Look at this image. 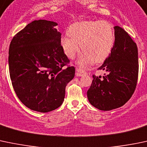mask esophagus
Returning a JSON list of instances; mask_svg holds the SVG:
<instances>
[{
  "instance_id": "obj_1",
  "label": "esophagus",
  "mask_w": 147,
  "mask_h": 147,
  "mask_svg": "<svg viewBox=\"0 0 147 147\" xmlns=\"http://www.w3.org/2000/svg\"><path fill=\"white\" fill-rule=\"evenodd\" d=\"M85 74H86V72L82 69H79V68L76 69V76H82Z\"/></svg>"
}]
</instances>
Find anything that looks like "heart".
Returning a JSON list of instances; mask_svg holds the SVG:
<instances>
[{
	"label": "heart",
	"mask_w": 147,
	"mask_h": 147,
	"mask_svg": "<svg viewBox=\"0 0 147 147\" xmlns=\"http://www.w3.org/2000/svg\"><path fill=\"white\" fill-rule=\"evenodd\" d=\"M69 36L61 38V45L69 58H75L80 50L84 51L78 59V64L87 66L100 62L111 52L115 40L113 26L107 21H83L72 24L68 29Z\"/></svg>",
	"instance_id": "b5f03b06"
}]
</instances>
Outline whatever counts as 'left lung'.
<instances>
[{"label":"left lung","mask_w":147,"mask_h":147,"mask_svg":"<svg viewBox=\"0 0 147 147\" xmlns=\"http://www.w3.org/2000/svg\"><path fill=\"white\" fill-rule=\"evenodd\" d=\"M114 46L103 64L102 78L93 75L87 91L88 101L98 110L107 111L125 105L137 86L139 73L138 49L128 33L119 26L114 27Z\"/></svg>","instance_id":"1"}]
</instances>
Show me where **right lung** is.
I'll use <instances>...</instances> for the list:
<instances>
[{"instance_id":"right-lung-1","label":"right lung","mask_w":147,"mask_h":147,"mask_svg":"<svg viewBox=\"0 0 147 147\" xmlns=\"http://www.w3.org/2000/svg\"><path fill=\"white\" fill-rule=\"evenodd\" d=\"M58 24L34 20L13 37L9 48V71L20 100L30 110L48 113L61 106L65 88L75 75L61 45Z\"/></svg>"}]
</instances>
